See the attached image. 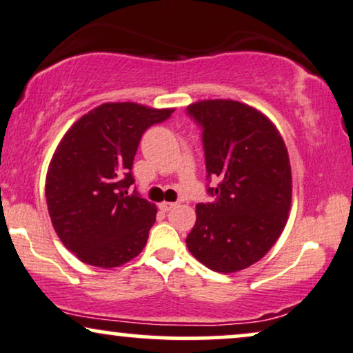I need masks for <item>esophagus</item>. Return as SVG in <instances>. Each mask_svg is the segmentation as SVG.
<instances>
[{"mask_svg": "<svg viewBox=\"0 0 353 353\" xmlns=\"http://www.w3.org/2000/svg\"><path fill=\"white\" fill-rule=\"evenodd\" d=\"M177 203H172V202H161L159 203V210H163V212H169V210L176 208Z\"/></svg>", "mask_w": 353, "mask_h": 353, "instance_id": "1", "label": "esophagus"}]
</instances>
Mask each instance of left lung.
Instances as JSON below:
<instances>
[{
	"label": "left lung",
	"mask_w": 353,
	"mask_h": 353,
	"mask_svg": "<svg viewBox=\"0 0 353 353\" xmlns=\"http://www.w3.org/2000/svg\"><path fill=\"white\" fill-rule=\"evenodd\" d=\"M187 114L202 127L207 179L215 202L197 203L187 234L192 256L231 274L261 261L282 234L292 205V168L275 125L254 107L228 99L199 101Z\"/></svg>",
	"instance_id": "1"
}]
</instances>
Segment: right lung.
Wrapping results in <instances>:
<instances>
[{"instance_id": "right-lung-1", "label": "right lung", "mask_w": 353, "mask_h": 353, "mask_svg": "<svg viewBox=\"0 0 353 353\" xmlns=\"http://www.w3.org/2000/svg\"><path fill=\"white\" fill-rule=\"evenodd\" d=\"M174 109L107 102L65 133L46 179L48 215L58 238L84 264L110 269L143 251L156 207L128 192L141 135Z\"/></svg>"}]
</instances>
